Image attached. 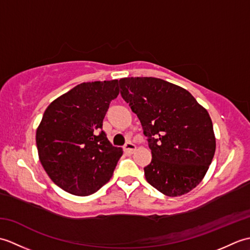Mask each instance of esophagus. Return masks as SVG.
I'll use <instances>...</instances> for the list:
<instances>
[{
  "label": "esophagus",
  "mask_w": 250,
  "mask_h": 250,
  "mask_svg": "<svg viewBox=\"0 0 250 250\" xmlns=\"http://www.w3.org/2000/svg\"><path fill=\"white\" fill-rule=\"evenodd\" d=\"M124 149L125 150V151H128V152H134L135 151V149H136V146L133 144V143H131V142H128L126 143V144L125 145V147H124Z\"/></svg>",
  "instance_id": "1"
}]
</instances>
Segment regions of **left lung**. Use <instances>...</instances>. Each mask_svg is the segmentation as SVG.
I'll list each match as a JSON object with an SVG mask.
<instances>
[{"mask_svg": "<svg viewBox=\"0 0 250 250\" xmlns=\"http://www.w3.org/2000/svg\"><path fill=\"white\" fill-rule=\"evenodd\" d=\"M119 84L151 149L146 180L167 196L188 193L204 178L215 155L208 111L187 90L160 78L126 77Z\"/></svg>", "mask_w": 250, "mask_h": 250, "instance_id": "8db88e82", "label": "left lung"}]
</instances>
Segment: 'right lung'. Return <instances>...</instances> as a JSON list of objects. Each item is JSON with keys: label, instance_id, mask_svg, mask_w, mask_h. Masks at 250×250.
I'll return each mask as SVG.
<instances>
[{"label": "right lung", "instance_id": "obj_1", "mask_svg": "<svg viewBox=\"0 0 250 250\" xmlns=\"http://www.w3.org/2000/svg\"><path fill=\"white\" fill-rule=\"evenodd\" d=\"M118 81L83 83L46 108L36 130L40 161L50 179L68 193L92 194L113 176L122 156L102 130Z\"/></svg>", "mask_w": 250, "mask_h": 250}]
</instances>
